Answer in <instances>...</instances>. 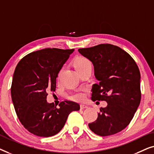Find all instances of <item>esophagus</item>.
Segmentation results:
<instances>
[{"mask_svg": "<svg viewBox=\"0 0 154 154\" xmlns=\"http://www.w3.org/2000/svg\"><path fill=\"white\" fill-rule=\"evenodd\" d=\"M80 108H81V109L82 110V109L88 108V106H87V105H85V104H81V106H80Z\"/></svg>", "mask_w": 154, "mask_h": 154, "instance_id": "obj_1", "label": "esophagus"}]
</instances>
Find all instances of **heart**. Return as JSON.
I'll return each instance as SVG.
<instances>
[{"mask_svg":"<svg viewBox=\"0 0 154 154\" xmlns=\"http://www.w3.org/2000/svg\"><path fill=\"white\" fill-rule=\"evenodd\" d=\"M88 65H91V63H90V61L88 60L87 58L84 57H77L74 61V66L76 71L78 69L83 68V67L88 66ZM62 71L63 69H61L58 73V78H60L61 76ZM71 98H72L73 100L76 101H82L84 100V98H85V94H84L83 92L79 91L73 94V95L71 96Z\"/></svg>","mask_w":154,"mask_h":154,"instance_id":"heart-1","label":"heart"}]
</instances>
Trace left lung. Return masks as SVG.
<instances>
[{
  "label": "left lung",
  "instance_id": "left-lung-1",
  "mask_svg": "<svg viewBox=\"0 0 154 154\" xmlns=\"http://www.w3.org/2000/svg\"><path fill=\"white\" fill-rule=\"evenodd\" d=\"M94 66L99 81L92 88V101H106L100 108L90 129L100 136L114 134L127 127L137 110L141 101L140 72L136 62L128 52L118 46L100 44L79 49Z\"/></svg>",
  "mask_w": 154,
  "mask_h": 154
}]
</instances>
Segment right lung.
Listing matches in <instances>:
<instances>
[{
    "instance_id": "1",
    "label": "right lung",
    "mask_w": 154,
    "mask_h": 154,
    "mask_svg": "<svg viewBox=\"0 0 154 154\" xmlns=\"http://www.w3.org/2000/svg\"><path fill=\"white\" fill-rule=\"evenodd\" d=\"M74 49L45 48L31 52L17 65L12 79L11 97L21 123L39 137L53 136L62 129L69 113L80 105L71 101L58 107L48 103V91H55L59 71Z\"/></svg>"
}]
</instances>
